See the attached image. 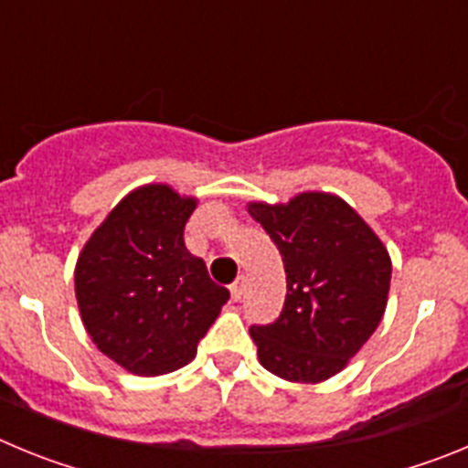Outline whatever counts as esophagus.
<instances>
[{
  "instance_id": "esophagus-1",
  "label": "esophagus",
  "mask_w": 468,
  "mask_h": 468,
  "mask_svg": "<svg viewBox=\"0 0 468 468\" xmlns=\"http://www.w3.org/2000/svg\"><path fill=\"white\" fill-rule=\"evenodd\" d=\"M243 288H246V283H243V276H241V279H237V281H234V283L229 285L231 300H234V302H239V300H241V295H243Z\"/></svg>"
}]
</instances>
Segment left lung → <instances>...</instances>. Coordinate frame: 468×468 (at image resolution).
Instances as JSON below:
<instances>
[{"label":"left lung","mask_w":468,"mask_h":468,"mask_svg":"<svg viewBox=\"0 0 468 468\" xmlns=\"http://www.w3.org/2000/svg\"><path fill=\"white\" fill-rule=\"evenodd\" d=\"M285 267L283 312L250 325L258 358L288 382L333 378L378 330L391 260L361 215L340 197L302 192L288 204H248Z\"/></svg>","instance_id":"8db88e82"}]
</instances>
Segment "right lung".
Here are the masks:
<instances>
[{"instance_id": "right-lung-1", "label": "right lung", "mask_w": 468, "mask_h": 468, "mask_svg": "<svg viewBox=\"0 0 468 468\" xmlns=\"http://www.w3.org/2000/svg\"><path fill=\"white\" fill-rule=\"evenodd\" d=\"M194 208L197 198L168 185L133 189L77 260L74 292L86 333L128 373L154 378L187 366L229 300L185 246Z\"/></svg>"}]
</instances>
